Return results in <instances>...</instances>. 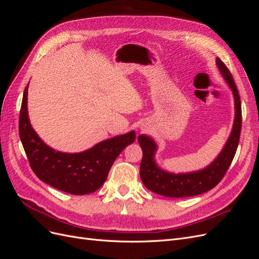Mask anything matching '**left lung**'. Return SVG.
<instances>
[{"label": "left lung", "instance_id": "8db88e82", "mask_svg": "<svg viewBox=\"0 0 259 259\" xmlns=\"http://www.w3.org/2000/svg\"><path fill=\"white\" fill-rule=\"evenodd\" d=\"M216 64L232 90L234 104H236V117L228 142L218 158L206 168L194 173L175 175L166 173L155 165L153 155L156 146L150 137L140 135L138 143L143 150V160L140 162V178L148 189L154 193L168 198H186L204 193L219 184L230 166L237 152L241 134V100L237 85L233 81L229 69L219 58L216 59Z\"/></svg>", "mask_w": 259, "mask_h": 259}]
</instances>
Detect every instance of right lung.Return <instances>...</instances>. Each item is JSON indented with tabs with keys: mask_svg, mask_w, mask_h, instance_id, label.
<instances>
[{
	"mask_svg": "<svg viewBox=\"0 0 259 259\" xmlns=\"http://www.w3.org/2000/svg\"><path fill=\"white\" fill-rule=\"evenodd\" d=\"M28 86L23 92L19 114V136L30 166L38 179L67 193L82 195L98 190L114 160L134 143L135 132L105 140L81 153L55 151L31 127L27 109Z\"/></svg>",
	"mask_w": 259,
	"mask_h": 259,
	"instance_id": "1",
	"label": "right lung"
}]
</instances>
